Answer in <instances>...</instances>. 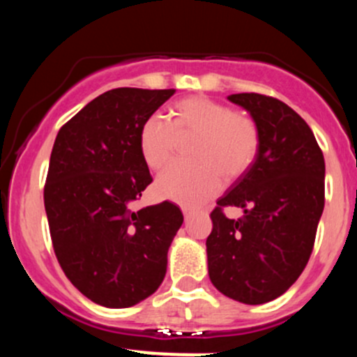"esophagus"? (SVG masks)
I'll return each mask as SVG.
<instances>
[{
    "label": "esophagus",
    "mask_w": 357,
    "mask_h": 357,
    "mask_svg": "<svg viewBox=\"0 0 357 357\" xmlns=\"http://www.w3.org/2000/svg\"><path fill=\"white\" fill-rule=\"evenodd\" d=\"M183 213H184V221H186V223H188V221L192 218V213L190 210H183Z\"/></svg>",
    "instance_id": "esophagus-1"
}]
</instances>
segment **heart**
I'll return each instance as SVG.
<instances>
[{"instance_id": "1", "label": "heart", "mask_w": 357, "mask_h": 357, "mask_svg": "<svg viewBox=\"0 0 357 357\" xmlns=\"http://www.w3.org/2000/svg\"><path fill=\"white\" fill-rule=\"evenodd\" d=\"M195 136L190 155L195 161L176 162L158 178L162 198L188 208L210 202L227 179L238 178L252 166L260 146V132L252 117L204 96L176 100L169 121L153 114L139 129V153L151 169L173 159L179 139Z\"/></svg>"}]
</instances>
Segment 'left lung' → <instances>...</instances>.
Listing matches in <instances>:
<instances>
[{
  "mask_svg": "<svg viewBox=\"0 0 357 357\" xmlns=\"http://www.w3.org/2000/svg\"><path fill=\"white\" fill-rule=\"evenodd\" d=\"M260 132L255 161L211 211L208 273L223 296L257 305L287 292L304 272L324 210L326 162L307 122L261 93H233ZM245 215L230 220L222 208Z\"/></svg>",
  "mask_w": 357,
  "mask_h": 357,
  "instance_id": "obj_1",
  "label": "left lung"
}]
</instances>
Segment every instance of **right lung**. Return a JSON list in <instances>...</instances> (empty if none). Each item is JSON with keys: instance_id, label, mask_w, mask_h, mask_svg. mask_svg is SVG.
I'll return each mask as SVG.
<instances>
[{"instance_id": "right-lung-1", "label": "right lung", "mask_w": 357, "mask_h": 357, "mask_svg": "<svg viewBox=\"0 0 357 357\" xmlns=\"http://www.w3.org/2000/svg\"><path fill=\"white\" fill-rule=\"evenodd\" d=\"M173 93L112 89L56 134L43 190L53 250L73 287L99 305H136L166 275L181 210L169 202L139 211L129 204L153 183L139 129Z\"/></svg>"}]
</instances>
